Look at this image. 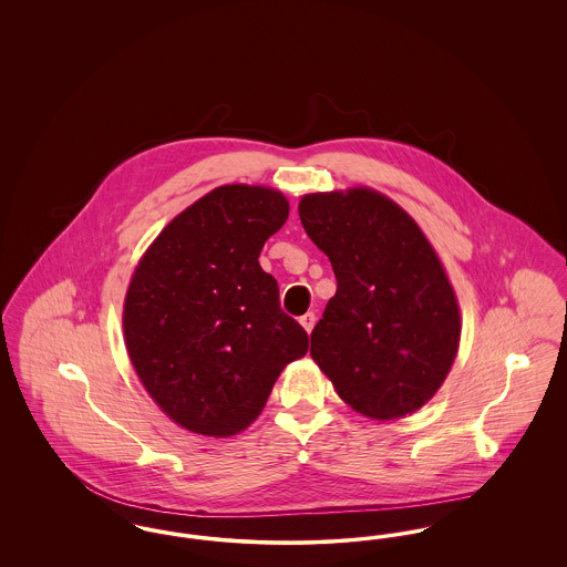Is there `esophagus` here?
<instances>
[{"instance_id":"34e87169","label":"esophagus","mask_w":567,"mask_h":567,"mask_svg":"<svg viewBox=\"0 0 567 567\" xmlns=\"http://www.w3.org/2000/svg\"><path fill=\"white\" fill-rule=\"evenodd\" d=\"M299 323H301V327L310 333V331H312V327L317 323V315H315V312H306L303 317H299Z\"/></svg>"}]
</instances>
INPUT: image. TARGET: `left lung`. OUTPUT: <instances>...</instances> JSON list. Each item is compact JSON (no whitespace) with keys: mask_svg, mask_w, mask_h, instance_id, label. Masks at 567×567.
<instances>
[{"mask_svg":"<svg viewBox=\"0 0 567 567\" xmlns=\"http://www.w3.org/2000/svg\"><path fill=\"white\" fill-rule=\"evenodd\" d=\"M299 218L338 280L310 354L357 412L400 419L440 389L458 349L453 287L419 225L372 189L312 193Z\"/></svg>","mask_w":567,"mask_h":567,"instance_id":"left-lung-1","label":"left lung"}]
</instances>
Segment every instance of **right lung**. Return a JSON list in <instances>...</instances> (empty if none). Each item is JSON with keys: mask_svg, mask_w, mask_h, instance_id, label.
<instances>
[{"mask_svg": "<svg viewBox=\"0 0 567 567\" xmlns=\"http://www.w3.org/2000/svg\"><path fill=\"white\" fill-rule=\"evenodd\" d=\"M289 216L282 193L225 185L176 216L137 264L123 329L135 372L185 430L225 437L264 410L308 333L282 312L259 252Z\"/></svg>", "mask_w": 567, "mask_h": 567, "instance_id": "1", "label": "right lung"}]
</instances>
